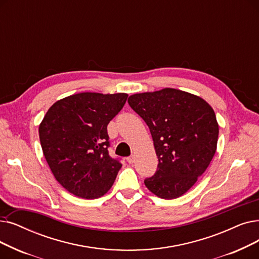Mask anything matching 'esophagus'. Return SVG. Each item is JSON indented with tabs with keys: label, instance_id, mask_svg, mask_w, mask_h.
Masks as SVG:
<instances>
[{
	"label": "esophagus",
	"instance_id": "1",
	"mask_svg": "<svg viewBox=\"0 0 259 259\" xmlns=\"http://www.w3.org/2000/svg\"><path fill=\"white\" fill-rule=\"evenodd\" d=\"M127 162H128L129 164H133V162H134V156H129V157H127Z\"/></svg>",
	"mask_w": 259,
	"mask_h": 259
}]
</instances>
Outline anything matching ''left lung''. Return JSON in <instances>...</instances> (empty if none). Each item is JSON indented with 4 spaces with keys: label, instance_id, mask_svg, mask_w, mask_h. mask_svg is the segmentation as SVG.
Masks as SVG:
<instances>
[{
    "label": "left lung",
    "instance_id": "obj_1",
    "mask_svg": "<svg viewBox=\"0 0 259 259\" xmlns=\"http://www.w3.org/2000/svg\"><path fill=\"white\" fill-rule=\"evenodd\" d=\"M128 103L149 127L159 159L154 176L144 181L146 187L162 199L181 197L216 153L215 112L203 98L172 88L133 94Z\"/></svg>",
    "mask_w": 259,
    "mask_h": 259
}]
</instances>
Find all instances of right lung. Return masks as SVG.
Segmentation results:
<instances>
[{
  "label": "right lung",
  "instance_id": "obj_1",
  "mask_svg": "<svg viewBox=\"0 0 259 259\" xmlns=\"http://www.w3.org/2000/svg\"><path fill=\"white\" fill-rule=\"evenodd\" d=\"M128 94L83 92L56 102L39 126L44 156L56 180L82 199L108 193L120 169L109 155L107 126Z\"/></svg>",
  "mask_w": 259,
  "mask_h": 259
}]
</instances>
